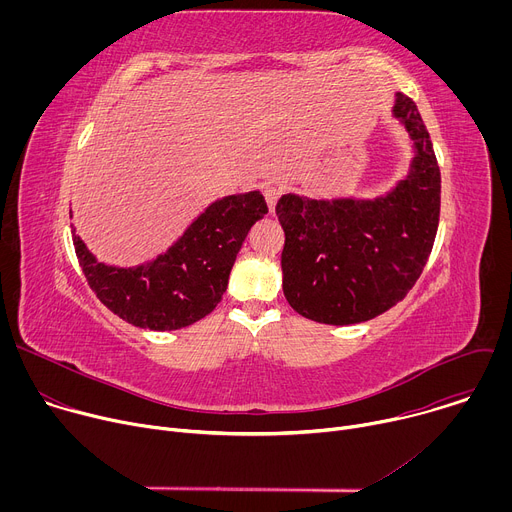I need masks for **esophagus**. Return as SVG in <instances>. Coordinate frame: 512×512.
Here are the masks:
<instances>
[{"instance_id":"esophagus-1","label":"esophagus","mask_w":512,"mask_h":512,"mask_svg":"<svg viewBox=\"0 0 512 512\" xmlns=\"http://www.w3.org/2000/svg\"><path fill=\"white\" fill-rule=\"evenodd\" d=\"M263 196H265V200H267L269 210L273 212V210H275V204H277V198H279V190H277L275 186H267V188L263 190Z\"/></svg>"}]
</instances>
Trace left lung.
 <instances>
[{
	"label": "left lung",
	"mask_w": 512,
	"mask_h": 512,
	"mask_svg": "<svg viewBox=\"0 0 512 512\" xmlns=\"http://www.w3.org/2000/svg\"><path fill=\"white\" fill-rule=\"evenodd\" d=\"M393 117L413 158L389 192L277 200L283 294L304 318L332 326L373 320L407 296L427 263L440 223V166L417 105L403 93H395Z\"/></svg>",
	"instance_id": "left-lung-1"
}]
</instances>
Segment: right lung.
Instances as JSON below:
<instances>
[{
	"instance_id": "obj_1",
	"label": "right lung",
	"mask_w": 512,
	"mask_h": 512,
	"mask_svg": "<svg viewBox=\"0 0 512 512\" xmlns=\"http://www.w3.org/2000/svg\"><path fill=\"white\" fill-rule=\"evenodd\" d=\"M265 214L259 190L218 198L166 253L133 267L99 261L75 227L72 243L91 289L113 314L137 328L180 330L208 316L223 300L237 253Z\"/></svg>"
}]
</instances>
